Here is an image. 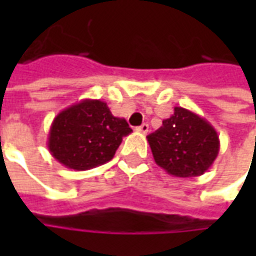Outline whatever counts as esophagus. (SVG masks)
I'll return each instance as SVG.
<instances>
[{
    "label": "esophagus",
    "mask_w": 256,
    "mask_h": 256,
    "mask_svg": "<svg viewBox=\"0 0 256 256\" xmlns=\"http://www.w3.org/2000/svg\"><path fill=\"white\" fill-rule=\"evenodd\" d=\"M137 132H140V133H142V134H146L148 132H150V124H148V123H142L141 126L137 128Z\"/></svg>",
    "instance_id": "obj_1"
}]
</instances>
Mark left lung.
Masks as SVG:
<instances>
[{"label": "left lung", "instance_id": "1", "mask_svg": "<svg viewBox=\"0 0 256 256\" xmlns=\"http://www.w3.org/2000/svg\"><path fill=\"white\" fill-rule=\"evenodd\" d=\"M146 138L156 164L176 177L204 174L220 150L215 128L206 119L181 106H176L172 116Z\"/></svg>", "mask_w": 256, "mask_h": 256}]
</instances>
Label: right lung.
<instances>
[{"instance_id": "right-lung-1", "label": "right lung", "mask_w": 256, "mask_h": 256, "mask_svg": "<svg viewBox=\"0 0 256 256\" xmlns=\"http://www.w3.org/2000/svg\"><path fill=\"white\" fill-rule=\"evenodd\" d=\"M130 133L128 122L114 116L104 101L84 100L54 118L48 148L68 168L89 170L111 160Z\"/></svg>"}]
</instances>
